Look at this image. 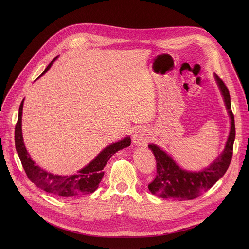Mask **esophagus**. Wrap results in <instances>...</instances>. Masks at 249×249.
Returning <instances> with one entry per match:
<instances>
[{
    "instance_id": "obj_1",
    "label": "esophagus",
    "mask_w": 249,
    "mask_h": 249,
    "mask_svg": "<svg viewBox=\"0 0 249 249\" xmlns=\"http://www.w3.org/2000/svg\"><path fill=\"white\" fill-rule=\"evenodd\" d=\"M133 143L137 146H146L150 142L149 131L145 128H140L135 131L132 137Z\"/></svg>"
}]
</instances>
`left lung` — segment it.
<instances>
[{"instance_id":"obj_1","label":"left lung","mask_w":249,"mask_h":249,"mask_svg":"<svg viewBox=\"0 0 249 249\" xmlns=\"http://www.w3.org/2000/svg\"><path fill=\"white\" fill-rule=\"evenodd\" d=\"M216 82L220 88L226 108L231 118V130L223 153L208 167L200 171H188L182 169L174 160L159 146L149 145L157 161V176L149 184V190L158 197L174 200H192L202 192L214 185L228 170L235 138L234 117L231 111V96L224 82L215 74Z\"/></svg>"}]
</instances>
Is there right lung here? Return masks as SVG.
I'll return each instance as SVG.
<instances>
[{"mask_svg":"<svg viewBox=\"0 0 249 249\" xmlns=\"http://www.w3.org/2000/svg\"><path fill=\"white\" fill-rule=\"evenodd\" d=\"M57 58L58 57H56L47 66L42 75L47 72ZM23 100L21 101L19 106L18 118L15 130L16 150L29 180L38 188L50 194L67 198L79 195H87L94 192L97 189L103 177L104 172L102 171V169L104 168L106 163H107L109 159L118 151L131 145V139L129 136H127L124 139L116 142V143H113L104 148L88 165L80 169L77 174L57 175L50 173L35 164L24 146L21 132Z\"/></svg>","mask_w":249,"mask_h":249,"instance_id":"right-lung-1","label":"right lung"}]
</instances>
